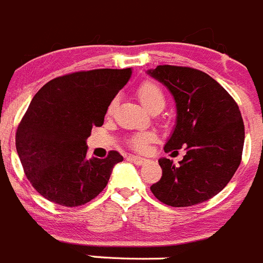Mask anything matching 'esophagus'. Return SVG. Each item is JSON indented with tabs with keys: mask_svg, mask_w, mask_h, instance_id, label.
<instances>
[{
	"mask_svg": "<svg viewBox=\"0 0 263 263\" xmlns=\"http://www.w3.org/2000/svg\"><path fill=\"white\" fill-rule=\"evenodd\" d=\"M128 158H129V160H132L133 162L137 163V165H144V163L148 161L147 158L139 157V156H135V155H129Z\"/></svg>",
	"mask_w": 263,
	"mask_h": 263,
	"instance_id": "esophagus-1",
	"label": "esophagus"
}]
</instances>
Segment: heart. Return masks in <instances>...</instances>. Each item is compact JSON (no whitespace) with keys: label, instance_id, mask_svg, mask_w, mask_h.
Here are the masks:
<instances>
[{"label":"heart","instance_id":"obj_1","mask_svg":"<svg viewBox=\"0 0 263 263\" xmlns=\"http://www.w3.org/2000/svg\"><path fill=\"white\" fill-rule=\"evenodd\" d=\"M137 95L143 107L147 111H149V112H153V111L156 110L161 111L163 108V106H165V95H163L162 89H161L156 83L145 82L143 83V84H140L137 89ZM118 97L112 98V100L110 101V103H108L107 106V111H106L107 115H112V114L115 112L116 107H118ZM151 140H152V135L151 134H137L133 138H130L129 144H130L133 148H135V149L142 151L144 149L147 143L151 142Z\"/></svg>","mask_w":263,"mask_h":263}]
</instances>
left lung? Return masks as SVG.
<instances>
[{
    "label": "left lung",
    "instance_id": "8db88e82",
    "mask_svg": "<svg viewBox=\"0 0 263 263\" xmlns=\"http://www.w3.org/2000/svg\"><path fill=\"white\" fill-rule=\"evenodd\" d=\"M147 72L170 90L176 103V125L163 149L186 151L178 166L168 158L158 160L162 176L151 191L171 207L202 203L220 193L240 165V110L225 88L201 70L158 65Z\"/></svg>",
    "mask_w": 263,
    "mask_h": 263
}]
</instances>
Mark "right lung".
I'll use <instances>...</instances> for the list:
<instances>
[{"mask_svg": "<svg viewBox=\"0 0 263 263\" xmlns=\"http://www.w3.org/2000/svg\"><path fill=\"white\" fill-rule=\"evenodd\" d=\"M132 69H96L54 78L33 97L16 130V151L33 188L60 206L92 201L107 185L118 151L87 158V138L102 126L107 106Z\"/></svg>", "mask_w": 263, "mask_h": 263, "instance_id": "1", "label": "right lung"}]
</instances>
